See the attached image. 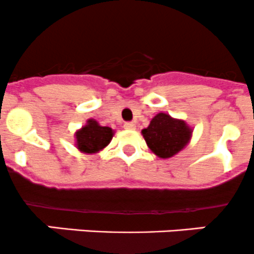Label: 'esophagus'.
Returning a JSON list of instances; mask_svg holds the SVG:
<instances>
[{
    "instance_id": "esophagus-1",
    "label": "esophagus",
    "mask_w": 254,
    "mask_h": 254,
    "mask_svg": "<svg viewBox=\"0 0 254 254\" xmlns=\"http://www.w3.org/2000/svg\"><path fill=\"white\" fill-rule=\"evenodd\" d=\"M124 127L126 128V129H134L135 125L133 124V122H126V124L124 125Z\"/></svg>"
}]
</instances>
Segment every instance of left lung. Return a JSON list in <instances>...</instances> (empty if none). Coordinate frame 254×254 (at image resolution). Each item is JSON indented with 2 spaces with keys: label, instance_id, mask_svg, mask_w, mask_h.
<instances>
[{
  "label": "left lung",
  "instance_id": "1",
  "mask_svg": "<svg viewBox=\"0 0 254 254\" xmlns=\"http://www.w3.org/2000/svg\"><path fill=\"white\" fill-rule=\"evenodd\" d=\"M148 148L162 159L174 157L190 142L192 129L183 120L173 119L160 112L155 115L149 126L142 129Z\"/></svg>",
  "mask_w": 254,
  "mask_h": 254
}]
</instances>
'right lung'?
<instances>
[{
  "label": "right lung",
  "instance_id": "add662e5",
  "mask_svg": "<svg viewBox=\"0 0 254 254\" xmlns=\"http://www.w3.org/2000/svg\"><path fill=\"white\" fill-rule=\"evenodd\" d=\"M115 132L110 127L100 126L94 119L87 120L86 125L75 132L76 148L86 154H94L109 145Z\"/></svg>",
  "mask_w": 254,
  "mask_h": 254
}]
</instances>
